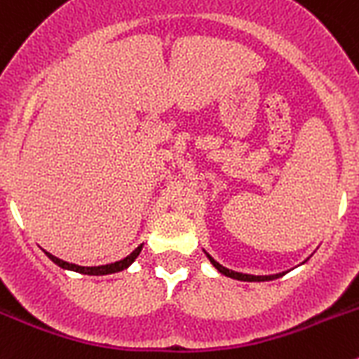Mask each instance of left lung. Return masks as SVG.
<instances>
[{"mask_svg":"<svg viewBox=\"0 0 359 359\" xmlns=\"http://www.w3.org/2000/svg\"><path fill=\"white\" fill-rule=\"evenodd\" d=\"M207 253V252H205ZM208 261L212 262L215 269H217L219 273H223L224 277H230V278H236V280H243V282H266V280H275V278L282 277L284 273H277V275H248V273H237V271H231V269L224 268V266L219 264L217 261H214L210 255L207 253Z\"/></svg>","mask_w":359,"mask_h":359,"instance_id":"left-lung-1","label":"left lung"}]
</instances>
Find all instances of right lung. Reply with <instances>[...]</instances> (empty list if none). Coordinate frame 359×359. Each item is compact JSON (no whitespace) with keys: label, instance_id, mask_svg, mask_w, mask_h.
Instances as JSON below:
<instances>
[{"label":"right lung","instance_id":"obj_1","mask_svg":"<svg viewBox=\"0 0 359 359\" xmlns=\"http://www.w3.org/2000/svg\"><path fill=\"white\" fill-rule=\"evenodd\" d=\"M142 246L144 244H140L138 248L135 250L133 253H129L126 259H122V261H116V262H111V264H106V266H77V264H69V262L66 261H61V259H57L55 255H52V253L44 252L46 253V257H48L50 261L55 262L57 266H61L62 269H72V271H77V273H82V275H109V273H116V271H122V269L129 268V266L135 262V259L138 255H140L142 252Z\"/></svg>","mask_w":359,"mask_h":359}]
</instances>
